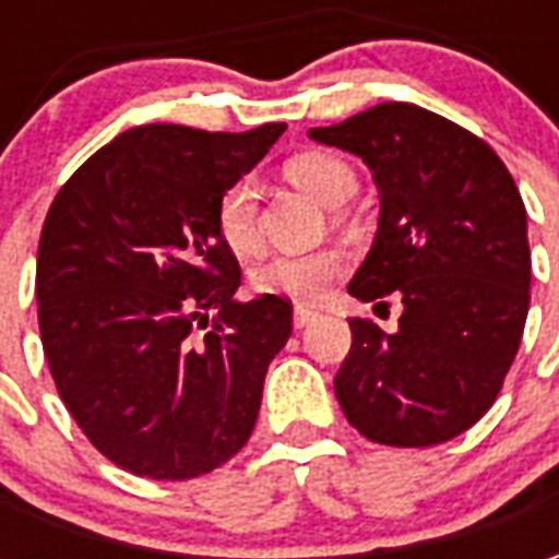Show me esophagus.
<instances>
[{
  "label": "esophagus",
  "mask_w": 559,
  "mask_h": 559,
  "mask_svg": "<svg viewBox=\"0 0 559 559\" xmlns=\"http://www.w3.org/2000/svg\"><path fill=\"white\" fill-rule=\"evenodd\" d=\"M317 317V311H311V308H305V305H296V311H293V326L296 329H305L311 320Z\"/></svg>",
  "instance_id": "obj_1"
}]
</instances>
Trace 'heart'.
<instances>
[{
    "label": "heart",
    "instance_id": "b5f03b06",
    "mask_svg": "<svg viewBox=\"0 0 559 559\" xmlns=\"http://www.w3.org/2000/svg\"><path fill=\"white\" fill-rule=\"evenodd\" d=\"M284 176L320 206L329 209L344 206L359 188L356 170L332 152L293 155L284 164ZM215 227L230 251L254 254L260 245V230H257L254 185L248 179H236L221 191L218 206H215ZM341 269H344V254L338 248H323L311 254H278L269 257L266 263H260L251 272V284L257 293L284 296L293 302H314L317 296L326 290L329 281L338 278Z\"/></svg>",
    "mask_w": 559,
    "mask_h": 559
}]
</instances>
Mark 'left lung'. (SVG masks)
Instances as JSON below:
<instances>
[{
	"mask_svg": "<svg viewBox=\"0 0 559 559\" xmlns=\"http://www.w3.org/2000/svg\"><path fill=\"white\" fill-rule=\"evenodd\" d=\"M308 134L359 155L380 188L374 245L347 290L362 302L395 293L404 305L392 335L350 320L341 411L374 443H445L497 401L527 323V209L515 179L485 140L416 104H377Z\"/></svg>",
	"mask_w": 559,
	"mask_h": 559,
	"instance_id": "8db88e82",
	"label": "left lung"
}]
</instances>
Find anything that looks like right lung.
<instances>
[{
	"instance_id": "right-lung-1",
	"label": "right lung",
	"mask_w": 559,
	"mask_h": 559,
	"mask_svg": "<svg viewBox=\"0 0 559 559\" xmlns=\"http://www.w3.org/2000/svg\"><path fill=\"white\" fill-rule=\"evenodd\" d=\"M284 128L122 131L59 188L44 218V356L80 431L134 476L194 479L254 431L293 305L269 293L236 299L242 269L215 206Z\"/></svg>"
}]
</instances>
